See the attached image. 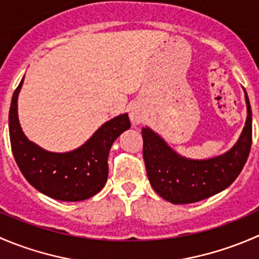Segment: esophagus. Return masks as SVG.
Masks as SVG:
<instances>
[{"mask_svg":"<svg viewBox=\"0 0 259 259\" xmlns=\"http://www.w3.org/2000/svg\"><path fill=\"white\" fill-rule=\"evenodd\" d=\"M130 120H132L134 125H138L144 121V113H143V110L139 106L132 108V110H130Z\"/></svg>","mask_w":259,"mask_h":259,"instance_id":"34e87169","label":"esophagus"}]
</instances>
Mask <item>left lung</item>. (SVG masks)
Here are the masks:
<instances>
[{"label": "left lung", "mask_w": 259, "mask_h": 259, "mask_svg": "<svg viewBox=\"0 0 259 259\" xmlns=\"http://www.w3.org/2000/svg\"><path fill=\"white\" fill-rule=\"evenodd\" d=\"M247 120L237 143L209 159L180 155L150 127H143V156L153 189L173 204H189L228 188L242 171L252 145V110L244 90Z\"/></svg>", "instance_id": "obj_1"}]
</instances>
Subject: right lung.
<instances>
[{"instance_id":"obj_1","label":"right lung","mask_w":259,"mask_h":259,"mask_svg":"<svg viewBox=\"0 0 259 259\" xmlns=\"http://www.w3.org/2000/svg\"><path fill=\"white\" fill-rule=\"evenodd\" d=\"M23 77L12 96L9 114L12 153L21 173L33 188L54 199L80 202L94 197L108 180L109 151L116 138L130 127L129 116L121 114L106 121L74 150H45L26 138L18 121L17 99Z\"/></svg>"}]
</instances>
